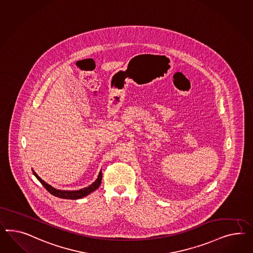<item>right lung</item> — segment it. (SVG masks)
Listing matches in <instances>:
<instances>
[{
	"instance_id": "add662e5",
	"label": "right lung",
	"mask_w": 253,
	"mask_h": 253,
	"mask_svg": "<svg viewBox=\"0 0 253 253\" xmlns=\"http://www.w3.org/2000/svg\"><path fill=\"white\" fill-rule=\"evenodd\" d=\"M33 171V174L35 175V177L38 178L40 181H41V184L44 186V188L47 190V191L54 195L56 197H59V198L62 199H68V200H77V199L83 198V197H85L87 196L88 194H90L91 192L96 191L99 186L101 184V180H102V171L100 170L97 178L96 180L92 183L91 185H89L88 187H85L84 189H80V190H77V191H65V190H58L54 187H52L51 185L48 184L46 181H44L42 178L35 172L34 169H32Z\"/></svg>"
}]
</instances>
